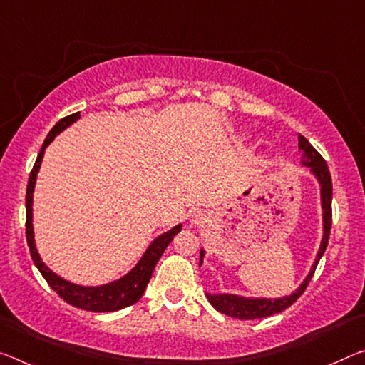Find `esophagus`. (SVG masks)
I'll return each mask as SVG.
<instances>
[{"instance_id":"34e87169","label":"esophagus","mask_w":365,"mask_h":365,"mask_svg":"<svg viewBox=\"0 0 365 365\" xmlns=\"http://www.w3.org/2000/svg\"><path fill=\"white\" fill-rule=\"evenodd\" d=\"M206 221L207 217L203 211H195L192 212V216H190V224L192 225H203Z\"/></svg>"}]
</instances>
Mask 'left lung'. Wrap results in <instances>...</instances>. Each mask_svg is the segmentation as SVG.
Segmentation results:
<instances>
[{
	"label": "left lung",
	"mask_w": 365,
	"mask_h": 365,
	"mask_svg": "<svg viewBox=\"0 0 365 365\" xmlns=\"http://www.w3.org/2000/svg\"><path fill=\"white\" fill-rule=\"evenodd\" d=\"M299 149L302 153V165L307 167L310 173H314L315 178L320 183V195H322V210H323V237L322 244L318 248L317 258L314 264H312L310 273L305 277L302 284H300L291 296H284L279 299H248L242 296H235V294H206L207 300L214 309L221 314H225L232 318H239V320H255V318H264L279 312L286 310L287 307L296 302V300L302 296L305 287L309 286L312 276L315 273V268L323 253L327 250L328 239H329V229H331V196H333V185H331V175H329L328 165L325 159L318 154L317 149L305 140L302 135H299ZM205 250L201 248L200 252V266L203 264Z\"/></svg>",
	"instance_id": "1"
}]
</instances>
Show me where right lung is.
I'll use <instances>...</instances> for the list:
<instances>
[{"label":"right lung","instance_id":"add662e5","mask_svg":"<svg viewBox=\"0 0 365 365\" xmlns=\"http://www.w3.org/2000/svg\"><path fill=\"white\" fill-rule=\"evenodd\" d=\"M79 117H81L79 112H76L58 121V123L48 133V136L45 138L42 149H40V153L37 155L36 164L32 167L31 177H29V183H27V193H26L27 245H29V250H31V257L34 259V263H36L38 271L45 277V281L48 282V286L53 289V291L63 300H65V302L71 304L78 309L89 310V312H115V310L128 307V305L136 304L138 300L141 299L144 291H146L149 279H151L155 263L159 262V258L162 257V253H164V250L167 248V245L170 244L173 237L180 232L182 224L175 225L173 229L159 235L158 239H154L151 242V245L148 247V250L144 252V255L141 257L140 262H138V264L130 271L128 274H125L123 277H120V279L108 282V284H103V286L86 287V286L73 284V282H69L58 274H55L53 271H51L48 266L42 262V258H40L36 248V240H34V225H32L34 187H36L37 173L40 169V164H42L45 148L55 140L58 133H61L63 130L68 128V126L74 123Z\"/></svg>","mask_w":365,"mask_h":365}]
</instances>
